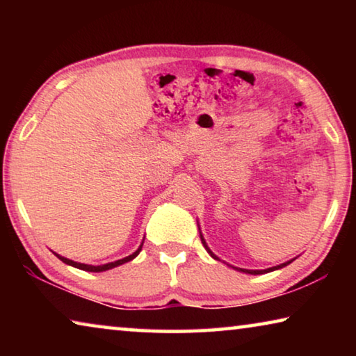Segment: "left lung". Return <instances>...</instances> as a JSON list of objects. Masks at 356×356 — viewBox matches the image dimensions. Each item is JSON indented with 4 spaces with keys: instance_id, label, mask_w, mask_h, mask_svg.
Returning a JSON list of instances; mask_svg holds the SVG:
<instances>
[{
    "instance_id": "1",
    "label": "left lung",
    "mask_w": 356,
    "mask_h": 356,
    "mask_svg": "<svg viewBox=\"0 0 356 356\" xmlns=\"http://www.w3.org/2000/svg\"><path fill=\"white\" fill-rule=\"evenodd\" d=\"M200 234H201V232H200ZM201 242H202V245H204V248L207 250L209 254L212 256L213 259H216V261H220V259L216 257L212 251H210V248H209L207 243H206V240H204V237H202V234H201ZM292 261H293V259H292ZM292 261H287V262L281 264V265H276V267H272V268H265V270H246V268H237V267H232V268H236V270H238V272H243V273H250V275H262V273H268V272H273V270H278V268L286 267V265H289V264H291Z\"/></svg>"
}]
</instances>
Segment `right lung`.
<instances>
[{
  "instance_id": "right-lung-1",
  "label": "right lung",
  "mask_w": 356,
  "mask_h": 356,
  "mask_svg": "<svg viewBox=\"0 0 356 356\" xmlns=\"http://www.w3.org/2000/svg\"><path fill=\"white\" fill-rule=\"evenodd\" d=\"M144 243V242H143ZM143 243L140 245V248H138L134 254H130V256H127V257H124V259H119V261H114V262H108V264H104V265H88V264H80V262H75V261H70V259H67V257H63V256H59V254H56V257H59L61 259V261L64 262V264H67V265H72V267H75V268H80V270H84V272H105V270H110V268H114V267H118V265H122V264H125V262H130L131 259H135L138 254H140V251H141V248H143Z\"/></svg>"
}]
</instances>
